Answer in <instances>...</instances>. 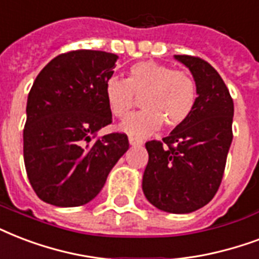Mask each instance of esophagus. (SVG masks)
<instances>
[{
    "label": "esophagus",
    "mask_w": 259,
    "mask_h": 259,
    "mask_svg": "<svg viewBox=\"0 0 259 259\" xmlns=\"http://www.w3.org/2000/svg\"><path fill=\"white\" fill-rule=\"evenodd\" d=\"M128 142H130L131 146H139V144H142V140H138L136 138H134V136H130V138H128Z\"/></svg>",
    "instance_id": "34e87169"
}]
</instances>
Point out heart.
I'll return each instance as SVG.
<instances>
[{
	"label": "heart",
	"instance_id": "1",
	"mask_svg": "<svg viewBox=\"0 0 259 259\" xmlns=\"http://www.w3.org/2000/svg\"><path fill=\"white\" fill-rule=\"evenodd\" d=\"M196 82L188 73L176 71L155 62H139L130 69L127 81L112 77L105 85V98L113 116L124 119L140 100L139 113L120 124V130L134 136H148L161 125L180 127L193 111Z\"/></svg>",
	"mask_w": 259,
	"mask_h": 259
}]
</instances>
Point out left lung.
I'll list each match as a JSON object with an SVG mask.
<instances>
[{"instance_id":"left-lung-1","label":"left lung","mask_w":259,"mask_h":259,"mask_svg":"<svg viewBox=\"0 0 259 259\" xmlns=\"http://www.w3.org/2000/svg\"><path fill=\"white\" fill-rule=\"evenodd\" d=\"M196 82L197 98L185 123L162 142L146 143L148 163L142 189L152 205L169 213H190L211 201L223 178L232 142L234 102L208 62L174 55Z\"/></svg>"}]
</instances>
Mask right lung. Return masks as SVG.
Returning <instances> with one entry per match:
<instances>
[{
  "instance_id": "1",
  "label": "right lung",
  "mask_w": 259,
  "mask_h": 259,
  "mask_svg": "<svg viewBox=\"0 0 259 259\" xmlns=\"http://www.w3.org/2000/svg\"><path fill=\"white\" fill-rule=\"evenodd\" d=\"M119 57L78 50L54 58L28 94L24 163L40 200L55 206L92 201L130 144L124 134L92 143L112 123L105 85Z\"/></svg>"
}]
</instances>
